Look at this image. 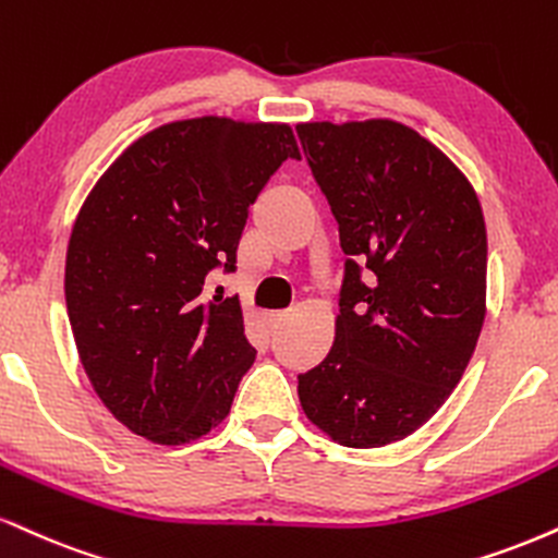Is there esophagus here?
I'll use <instances>...</instances> for the list:
<instances>
[{
    "label": "esophagus",
    "instance_id": "1",
    "mask_svg": "<svg viewBox=\"0 0 558 558\" xmlns=\"http://www.w3.org/2000/svg\"><path fill=\"white\" fill-rule=\"evenodd\" d=\"M286 319H288V312H272V314H267V322H270L272 330H278V327L283 325Z\"/></svg>",
    "mask_w": 558,
    "mask_h": 558
}]
</instances>
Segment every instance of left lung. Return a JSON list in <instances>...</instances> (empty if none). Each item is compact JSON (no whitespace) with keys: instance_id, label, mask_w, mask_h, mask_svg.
Wrapping results in <instances>:
<instances>
[{"instance_id":"8db88e82","label":"left lung","mask_w":558,"mask_h":558,"mask_svg":"<svg viewBox=\"0 0 558 558\" xmlns=\"http://www.w3.org/2000/svg\"><path fill=\"white\" fill-rule=\"evenodd\" d=\"M348 254L327 359L299 377L306 418L343 447L405 439L445 405L486 317L473 184L392 119L296 126Z\"/></svg>"}]
</instances>
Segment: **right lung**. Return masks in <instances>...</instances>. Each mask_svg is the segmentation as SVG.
Returning a JSON list of instances; mask_svg holds the SVG:
<instances>
[{"label":"right lung","instance_id":"right-lung-1","mask_svg":"<svg viewBox=\"0 0 558 558\" xmlns=\"http://www.w3.org/2000/svg\"><path fill=\"white\" fill-rule=\"evenodd\" d=\"M288 158V124L199 117L126 147L80 207L64 296L93 389L156 445L199 439L231 413L257 351L236 296L205 299L231 272L250 205Z\"/></svg>","mask_w":558,"mask_h":558}]
</instances>
